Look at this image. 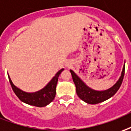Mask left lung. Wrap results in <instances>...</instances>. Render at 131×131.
Returning <instances> with one entry per match:
<instances>
[{"mask_svg":"<svg viewBox=\"0 0 131 131\" xmlns=\"http://www.w3.org/2000/svg\"><path fill=\"white\" fill-rule=\"evenodd\" d=\"M70 72L72 76V80L76 87V92L78 97L82 100L88 104H97L109 99L117 92L122 84V82L125 74V64L123 65L121 75L117 82L109 89L103 91H97L89 88L80 77L77 76L74 71L70 69Z\"/></svg>","mask_w":131,"mask_h":131,"instance_id":"8db88e82","label":"left lung"}]
</instances>
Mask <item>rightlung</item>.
<instances>
[{
	"label": "right lung",
	"mask_w": 131,
	"mask_h": 131,
	"mask_svg": "<svg viewBox=\"0 0 131 131\" xmlns=\"http://www.w3.org/2000/svg\"><path fill=\"white\" fill-rule=\"evenodd\" d=\"M63 70L64 69H60L43 89L35 92H26L21 90V89L18 88L13 84L9 75L8 76L13 92L20 100L30 105L44 107L51 103L54 99L56 95V87L58 82L59 76Z\"/></svg>",
	"instance_id": "obj_1"
}]
</instances>
